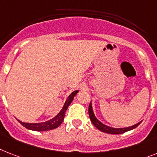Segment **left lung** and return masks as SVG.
<instances>
[{"label": "left lung", "instance_id": "1", "mask_svg": "<svg viewBox=\"0 0 157 157\" xmlns=\"http://www.w3.org/2000/svg\"><path fill=\"white\" fill-rule=\"evenodd\" d=\"M88 112H89V116H90V121L92 122V124H94V126L96 127V128H98L99 130H100L101 132L108 133V134H122V133L126 132H128V131L132 130V129H134V128H136V127L139 126V124H140V123H138V124L133 125V126L128 127V128H111V127L107 126V125H105V124H102L100 121H99V120H97L96 117L94 116V112H93L91 103H90V105H89Z\"/></svg>", "mask_w": 157, "mask_h": 157}]
</instances>
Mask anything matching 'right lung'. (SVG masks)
<instances>
[{
	"mask_svg": "<svg viewBox=\"0 0 157 157\" xmlns=\"http://www.w3.org/2000/svg\"><path fill=\"white\" fill-rule=\"evenodd\" d=\"M78 90H75L74 92L71 93L68 97V99H67L66 103H65L64 106H63V109L61 110V111L54 118H53L52 120L46 121V122L43 123H37V124H29V123H23L20 120H18V122L20 123L21 125L26 128L27 129L33 131H37V132H42V131H48L52 130L54 128H58L61 124L63 123V120H64L65 112L67 111V109L69 107V105L71 104V102L73 101L74 97L75 96V94H77Z\"/></svg>",
	"mask_w": 157,
	"mask_h": 157,
	"instance_id": "1",
	"label": "right lung"
}]
</instances>
